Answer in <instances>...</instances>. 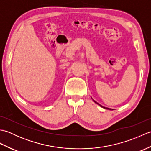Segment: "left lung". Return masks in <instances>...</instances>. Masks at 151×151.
Returning a JSON list of instances; mask_svg holds the SVG:
<instances>
[{"instance_id":"left-lung-1","label":"left lung","mask_w":151,"mask_h":151,"mask_svg":"<svg viewBox=\"0 0 151 151\" xmlns=\"http://www.w3.org/2000/svg\"><path fill=\"white\" fill-rule=\"evenodd\" d=\"M93 101H94V102H95V103H97V104H98L99 105H100V104H99V103H97V102H96V101H95L94 100H93ZM100 106H101V107H102V108H106V109H108V110H111V109H110V108H105V107H103V106H101V105H100Z\"/></svg>"}]
</instances>
